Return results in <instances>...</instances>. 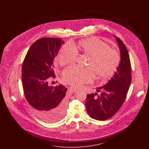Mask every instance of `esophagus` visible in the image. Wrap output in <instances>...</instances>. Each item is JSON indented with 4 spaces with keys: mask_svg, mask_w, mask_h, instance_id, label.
<instances>
[{
    "mask_svg": "<svg viewBox=\"0 0 149 149\" xmlns=\"http://www.w3.org/2000/svg\"><path fill=\"white\" fill-rule=\"evenodd\" d=\"M70 90H71V92L73 93H77L78 92V90L77 89H74V88H71V89H70Z\"/></svg>",
    "mask_w": 149,
    "mask_h": 149,
    "instance_id": "obj_1",
    "label": "esophagus"
}]
</instances>
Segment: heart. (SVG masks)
<instances>
[{
	"mask_svg": "<svg viewBox=\"0 0 149 149\" xmlns=\"http://www.w3.org/2000/svg\"><path fill=\"white\" fill-rule=\"evenodd\" d=\"M78 49L82 53L90 56L88 68L72 66L64 70L63 80L74 87H80L92 82L95 74L102 79L111 77L120 63V57L117 51L99 38L92 37L80 41ZM78 52L71 43H66L60 49L56 60L60 66L74 63Z\"/></svg>",
	"mask_w": 149,
	"mask_h": 149,
	"instance_id": "b5f03b06",
	"label": "heart"
}]
</instances>
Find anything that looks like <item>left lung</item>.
<instances>
[{
	"mask_svg": "<svg viewBox=\"0 0 149 149\" xmlns=\"http://www.w3.org/2000/svg\"><path fill=\"white\" fill-rule=\"evenodd\" d=\"M120 50V63L113 77L106 85L97 88V92L86 95L87 113L93 119L106 120L120 109L126 97L131 83V66L127 49L119 38L115 36Z\"/></svg>",
	"mask_w": 149,
	"mask_h": 149,
	"instance_id": "obj_1",
	"label": "left lung"
}]
</instances>
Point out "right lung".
<instances>
[{
  "instance_id": "obj_1",
  "label": "right lung",
  "mask_w": 149,
  "mask_h": 149,
  "mask_svg": "<svg viewBox=\"0 0 149 149\" xmlns=\"http://www.w3.org/2000/svg\"><path fill=\"white\" fill-rule=\"evenodd\" d=\"M64 41L61 38L45 37L29 48L22 69V81L26 99L33 112L47 122L61 120L65 114L67 88L48 85L55 78L54 60Z\"/></svg>"
}]
</instances>
